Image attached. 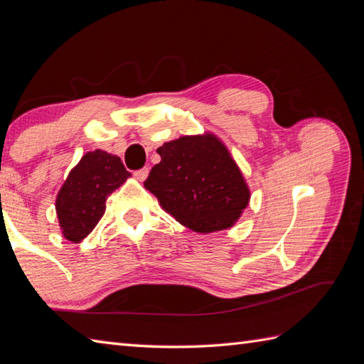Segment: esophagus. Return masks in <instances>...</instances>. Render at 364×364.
<instances>
[{
	"instance_id": "1",
	"label": "esophagus",
	"mask_w": 364,
	"mask_h": 364,
	"mask_svg": "<svg viewBox=\"0 0 364 364\" xmlns=\"http://www.w3.org/2000/svg\"><path fill=\"white\" fill-rule=\"evenodd\" d=\"M146 176H149V168H146V167L137 170V172H134V178H136V180H139V181H145Z\"/></svg>"
}]
</instances>
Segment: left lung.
Segmentation results:
<instances>
[{
  "label": "left lung",
  "instance_id": "1",
  "mask_svg": "<svg viewBox=\"0 0 364 364\" xmlns=\"http://www.w3.org/2000/svg\"><path fill=\"white\" fill-rule=\"evenodd\" d=\"M159 164L144 186L162 210L197 233L231 228L250 202V189L227 145L213 133L162 144Z\"/></svg>",
  "mask_w": 364,
  "mask_h": 364
}]
</instances>
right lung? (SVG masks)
<instances>
[{"label":"right lung","mask_w":364,"mask_h":364,"mask_svg":"<svg viewBox=\"0 0 364 364\" xmlns=\"http://www.w3.org/2000/svg\"><path fill=\"white\" fill-rule=\"evenodd\" d=\"M131 173L115 154L94 150L84 154L59 189L56 214L63 236L73 244L92 233L106 211V198Z\"/></svg>","instance_id":"right-lung-1"}]
</instances>
